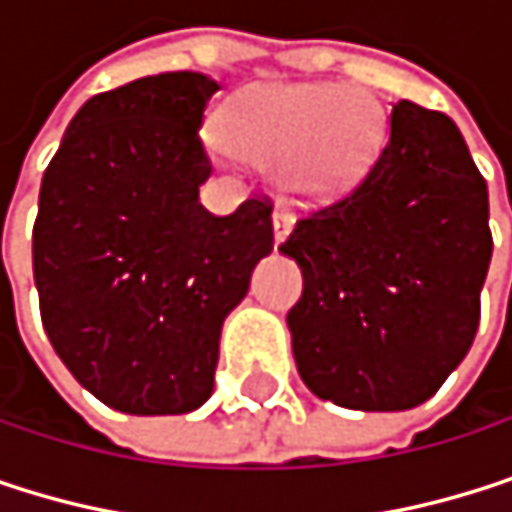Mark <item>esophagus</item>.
<instances>
[{
  "label": "esophagus",
  "mask_w": 512,
  "mask_h": 512,
  "mask_svg": "<svg viewBox=\"0 0 512 512\" xmlns=\"http://www.w3.org/2000/svg\"><path fill=\"white\" fill-rule=\"evenodd\" d=\"M291 230H294V215L285 206H279L273 212V236H276V242H285L291 236Z\"/></svg>",
  "instance_id": "1"
}]
</instances>
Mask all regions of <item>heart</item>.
Masks as SVG:
<instances>
[{"instance_id": "1", "label": "heart", "mask_w": 512, "mask_h": 512, "mask_svg": "<svg viewBox=\"0 0 512 512\" xmlns=\"http://www.w3.org/2000/svg\"><path fill=\"white\" fill-rule=\"evenodd\" d=\"M224 143L258 167H276L282 191L330 203L363 182L381 146L378 104L336 83L254 86L221 119Z\"/></svg>"}]
</instances>
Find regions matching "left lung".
Segmentation results:
<instances>
[{"label": "left lung", "mask_w": 512, "mask_h": 512, "mask_svg": "<svg viewBox=\"0 0 512 512\" xmlns=\"http://www.w3.org/2000/svg\"><path fill=\"white\" fill-rule=\"evenodd\" d=\"M279 251L303 270L288 312L303 384L351 411L417 408L477 336L486 179L450 116L399 101L366 179L297 221Z\"/></svg>", "instance_id": "left-lung-1"}]
</instances>
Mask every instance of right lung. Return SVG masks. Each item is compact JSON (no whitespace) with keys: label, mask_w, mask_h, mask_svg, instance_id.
Instances as JSON below:
<instances>
[{"label":"right lung","mask_w":512,"mask_h":512,"mask_svg":"<svg viewBox=\"0 0 512 512\" xmlns=\"http://www.w3.org/2000/svg\"><path fill=\"white\" fill-rule=\"evenodd\" d=\"M221 86L167 71L92 95L44 170L32 273L44 333L98 402L134 417L212 396L224 318L273 251V206L200 203L197 140Z\"/></svg>","instance_id":"right-lung-1"}]
</instances>
